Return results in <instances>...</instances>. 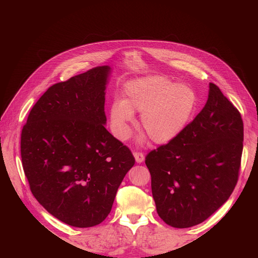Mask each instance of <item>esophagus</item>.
Listing matches in <instances>:
<instances>
[{
    "instance_id": "1",
    "label": "esophagus",
    "mask_w": 258,
    "mask_h": 258,
    "mask_svg": "<svg viewBox=\"0 0 258 258\" xmlns=\"http://www.w3.org/2000/svg\"><path fill=\"white\" fill-rule=\"evenodd\" d=\"M134 156H135L136 161H137L138 163H141V162H143V161H144V155H143L142 153H140V152H135V153H134Z\"/></svg>"
}]
</instances>
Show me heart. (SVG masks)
Wrapping results in <instances>:
<instances>
[{
    "mask_svg": "<svg viewBox=\"0 0 258 258\" xmlns=\"http://www.w3.org/2000/svg\"><path fill=\"white\" fill-rule=\"evenodd\" d=\"M197 103L195 91L162 76H147L131 82L122 100L113 102L110 117L114 135L126 140L135 113L141 114V128L156 144H167L188 123Z\"/></svg>",
    "mask_w": 258,
    "mask_h": 258,
    "instance_id": "obj_1",
    "label": "heart"
}]
</instances>
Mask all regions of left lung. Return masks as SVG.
I'll list each match as a JSON object with an SVG mask.
<instances>
[{
  "label": "left lung",
  "instance_id": "8db88e82",
  "mask_svg": "<svg viewBox=\"0 0 258 258\" xmlns=\"http://www.w3.org/2000/svg\"><path fill=\"white\" fill-rule=\"evenodd\" d=\"M205 107L172 141L147 154L161 220L175 228L206 221L230 197L243 150L241 114L213 83Z\"/></svg>",
  "mask_w": 258,
  "mask_h": 258
}]
</instances>
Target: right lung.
<instances>
[{
	"label": "right lung",
	"mask_w": 258,
	"mask_h": 258,
	"mask_svg": "<svg viewBox=\"0 0 258 258\" xmlns=\"http://www.w3.org/2000/svg\"><path fill=\"white\" fill-rule=\"evenodd\" d=\"M110 72V67H97L52 85L21 131L22 167L31 191L51 215L73 227L105 220L136 162L104 126Z\"/></svg>",
	"instance_id": "add662e5"
}]
</instances>
